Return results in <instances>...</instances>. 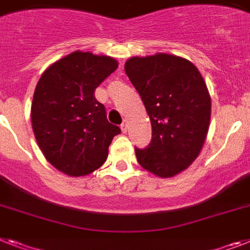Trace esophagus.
I'll list each match as a JSON object with an SVG mask.
<instances>
[{"instance_id": "34e87169", "label": "esophagus", "mask_w": 250, "mask_h": 250, "mask_svg": "<svg viewBox=\"0 0 250 250\" xmlns=\"http://www.w3.org/2000/svg\"><path fill=\"white\" fill-rule=\"evenodd\" d=\"M127 127H129V124H127V121H124V123L121 124V131H123V133H126Z\"/></svg>"}]
</instances>
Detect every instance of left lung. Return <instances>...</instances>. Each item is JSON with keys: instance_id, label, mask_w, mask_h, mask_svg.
I'll return each mask as SVG.
<instances>
[{"instance_id": "obj_1", "label": "left lung", "mask_w": 250, "mask_h": 250, "mask_svg": "<svg viewBox=\"0 0 250 250\" xmlns=\"http://www.w3.org/2000/svg\"><path fill=\"white\" fill-rule=\"evenodd\" d=\"M125 73L135 86L152 125V140L135 148L139 165L158 177H172L201 153L211 120V96L189 60L168 53L130 57Z\"/></svg>"}]
</instances>
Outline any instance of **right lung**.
Wrapping results in <instances>:
<instances>
[{
    "instance_id": "right-lung-1",
    "label": "right lung",
    "mask_w": 250,
    "mask_h": 250,
    "mask_svg": "<svg viewBox=\"0 0 250 250\" xmlns=\"http://www.w3.org/2000/svg\"><path fill=\"white\" fill-rule=\"evenodd\" d=\"M117 66L110 56L74 51L48 66L37 84L33 133L46 160L65 175L79 177L98 170L113 137L121 133L94 97Z\"/></svg>"
}]
</instances>
